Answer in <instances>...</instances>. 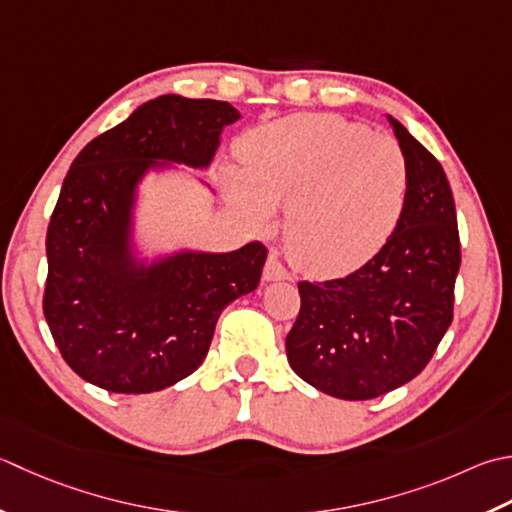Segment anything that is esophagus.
I'll return each mask as SVG.
<instances>
[{
  "label": "esophagus",
  "mask_w": 512,
  "mask_h": 512,
  "mask_svg": "<svg viewBox=\"0 0 512 512\" xmlns=\"http://www.w3.org/2000/svg\"><path fill=\"white\" fill-rule=\"evenodd\" d=\"M264 279L266 282H279V279H288V270L284 264L279 262L277 255H270L268 262L264 266Z\"/></svg>",
  "instance_id": "esophagus-1"
}]
</instances>
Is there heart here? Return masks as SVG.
<instances>
[{
  "label": "heart",
  "mask_w": 512,
  "mask_h": 512,
  "mask_svg": "<svg viewBox=\"0 0 512 512\" xmlns=\"http://www.w3.org/2000/svg\"><path fill=\"white\" fill-rule=\"evenodd\" d=\"M233 202L264 226L286 208L290 262L310 277H342L386 246L408 199V162L393 137L337 115H293L239 137Z\"/></svg>",
  "instance_id": "1"
}]
</instances>
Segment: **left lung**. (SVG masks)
Listing matches in <instances>:
<instances>
[{
    "label": "left lung",
    "mask_w": 512,
    "mask_h": 512,
    "mask_svg": "<svg viewBox=\"0 0 512 512\" xmlns=\"http://www.w3.org/2000/svg\"><path fill=\"white\" fill-rule=\"evenodd\" d=\"M408 162V199L386 246L355 273L299 282L286 335L295 373L339 399H373L417 377L453 322L462 264L453 190L442 164L388 117Z\"/></svg>",
    "instance_id": "1"
}]
</instances>
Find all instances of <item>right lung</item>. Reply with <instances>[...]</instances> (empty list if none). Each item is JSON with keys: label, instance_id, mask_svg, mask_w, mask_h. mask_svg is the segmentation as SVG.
<instances>
[{"label": "right lung", "instance_id": "obj_1", "mask_svg": "<svg viewBox=\"0 0 512 512\" xmlns=\"http://www.w3.org/2000/svg\"><path fill=\"white\" fill-rule=\"evenodd\" d=\"M242 119L215 99L162 95L86 144L46 233L44 317L64 362L110 393H153L204 362L222 310L255 290L268 250L182 253L150 268L128 253L139 177L153 159L208 166Z\"/></svg>", "mask_w": 512, "mask_h": 512}]
</instances>
